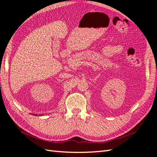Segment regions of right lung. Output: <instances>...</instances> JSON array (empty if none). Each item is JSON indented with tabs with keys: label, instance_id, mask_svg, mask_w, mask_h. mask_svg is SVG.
<instances>
[{
	"label": "right lung",
	"instance_id": "obj_1",
	"mask_svg": "<svg viewBox=\"0 0 157 157\" xmlns=\"http://www.w3.org/2000/svg\"><path fill=\"white\" fill-rule=\"evenodd\" d=\"M30 114H31V113H30ZM33 115H38L37 114H35V113H33ZM39 115V116H40V115Z\"/></svg>",
	"mask_w": 157,
	"mask_h": 157
}]
</instances>
